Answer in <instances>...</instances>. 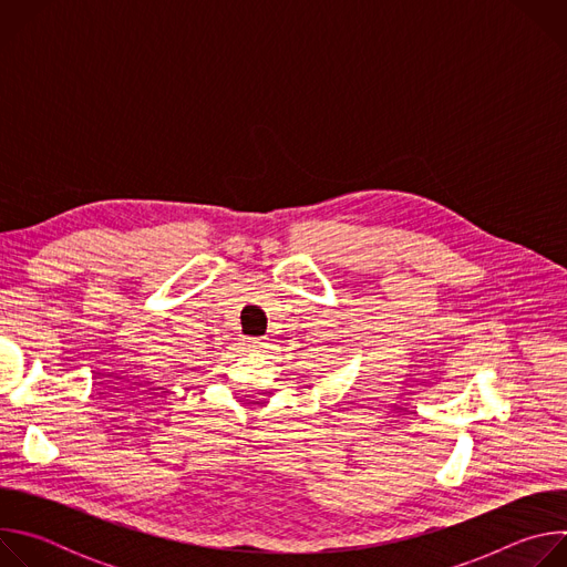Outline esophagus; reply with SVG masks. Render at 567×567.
<instances>
[{
    "instance_id": "esophagus-1",
    "label": "esophagus",
    "mask_w": 567,
    "mask_h": 567,
    "mask_svg": "<svg viewBox=\"0 0 567 567\" xmlns=\"http://www.w3.org/2000/svg\"><path fill=\"white\" fill-rule=\"evenodd\" d=\"M247 346L254 350H260V348H265V339H247Z\"/></svg>"
}]
</instances>
